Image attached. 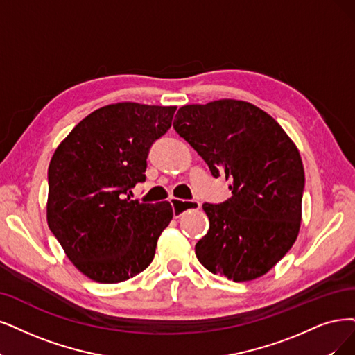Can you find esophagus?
<instances>
[{
  "label": "esophagus",
  "mask_w": 355,
  "mask_h": 355,
  "mask_svg": "<svg viewBox=\"0 0 355 355\" xmlns=\"http://www.w3.org/2000/svg\"><path fill=\"white\" fill-rule=\"evenodd\" d=\"M171 206L174 209V216L181 218L186 214V211H196V209H200L202 203L199 200H180L173 198L169 200Z\"/></svg>",
  "instance_id": "obj_1"
}]
</instances>
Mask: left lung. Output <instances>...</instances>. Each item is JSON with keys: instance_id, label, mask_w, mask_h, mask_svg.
Returning <instances> with one entry per match:
<instances>
[{"instance_id": "obj_1", "label": "left lung", "mask_w": 355, "mask_h": 355, "mask_svg": "<svg viewBox=\"0 0 355 355\" xmlns=\"http://www.w3.org/2000/svg\"><path fill=\"white\" fill-rule=\"evenodd\" d=\"M174 128L214 177L231 181V199L203 205L209 231L196 256L235 282L263 277L298 237L304 168L295 143L268 112L237 99L184 105Z\"/></svg>"}]
</instances>
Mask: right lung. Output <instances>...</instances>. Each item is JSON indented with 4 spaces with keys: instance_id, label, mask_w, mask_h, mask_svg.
Segmentation results:
<instances>
[{
    "instance_id": "1",
    "label": "right lung",
    "mask_w": 355,
    "mask_h": 355,
    "mask_svg": "<svg viewBox=\"0 0 355 355\" xmlns=\"http://www.w3.org/2000/svg\"><path fill=\"white\" fill-rule=\"evenodd\" d=\"M175 110L137 102L105 105L83 118L52 155L48 225L89 279L123 282L153 260L173 206L139 203L127 193L146 178L149 149L166 133Z\"/></svg>"
}]
</instances>
